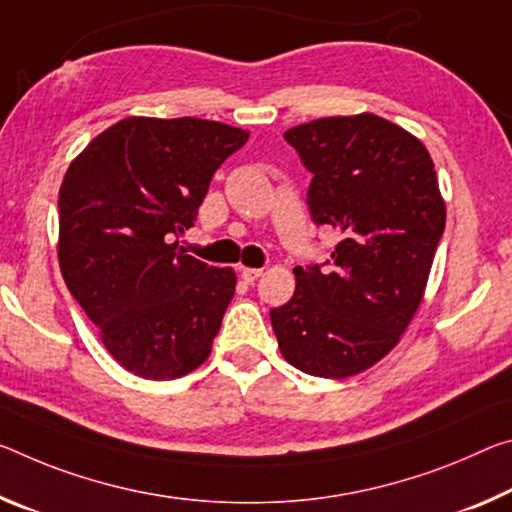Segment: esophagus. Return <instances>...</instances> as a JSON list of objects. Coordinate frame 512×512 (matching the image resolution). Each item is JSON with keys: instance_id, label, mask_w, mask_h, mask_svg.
I'll return each mask as SVG.
<instances>
[{"instance_id": "esophagus-1", "label": "esophagus", "mask_w": 512, "mask_h": 512, "mask_svg": "<svg viewBox=\"0 0 512 512\" xmlns=\"http://www.w3.org/2000/svg\"><path fill=\"white\" fill-rule=\"evenodd\" d=\"M259 275H262V269H248V266H243V269H241L243 282H255Z\"/></svg>"}]
</instances>
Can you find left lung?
<instances>
[{"label":"left lung","instance_id":"1","mask_svg":"<svg viewBox=\"0 0 512 512\" xmlns=\"http://www.w3.org/2000/svg\"><path fill=\"white\" fill-rule=\"evenodd\" d=\"M285 139L312 173L307 207L342 234L326 264L296 266V291L273 307L280 353L319 378L383 360L424 298L446 209L417 136L360 113L291 127Z\"/></svg>","mask_w":512,"mask_h":512}]
</instances>
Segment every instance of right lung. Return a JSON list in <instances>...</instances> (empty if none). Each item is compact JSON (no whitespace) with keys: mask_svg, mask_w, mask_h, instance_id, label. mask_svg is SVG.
<instances>
[{"mask_svg":"<svg viewBox=\"0 0 512 512\" xmlns=\"http://www.w3.org/2000/svg\"><path fill=\"white\" fill-rule=\"evenodd\" d=\"M248 136L216 120L132 116L95 136L63 177V280L134 376L180 378L212 353L237 275L184 255L175 237Z\"/></svg>","mask_w":512,"mask_h":512,"instance_id":"obj_1","label":"right lung"}]
</instances>
